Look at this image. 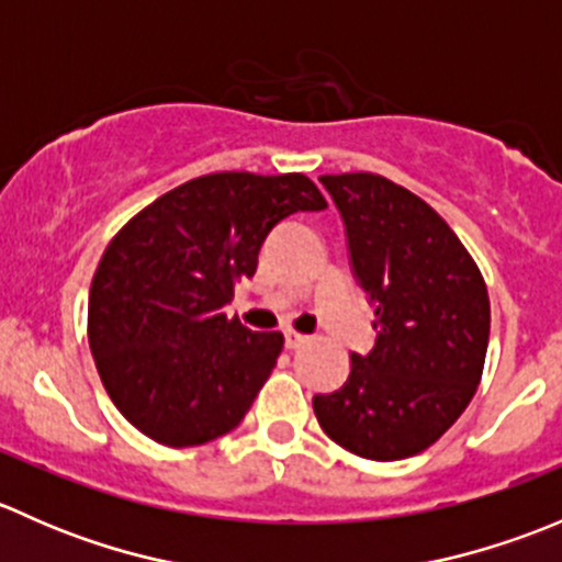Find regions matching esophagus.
Masks as SVG:
<instances>
[{
    "label": "esophagus",
    "mask_w": 562,
    "mask_h": 562,
    "mask_svg": "<svg viewBox=\"0 0 562 562\" xmlns=\"http://www.w3.org/2000/svg\"><path fill=\"white\" fill-rule=\"evenodd\" d=\"M307 342H310L307 334H299V331H293V328H288V331H285V345L291 350L302 348V345H307Z\"/></svg>",
    "instance_id": "34e87169"
}]
</instances>
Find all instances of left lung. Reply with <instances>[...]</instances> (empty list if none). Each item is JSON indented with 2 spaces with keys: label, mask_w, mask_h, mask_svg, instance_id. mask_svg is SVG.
Masks as SVG:
<instances>
[{
  "label": "left lung",
  "mask_w": 562,
  "mask_h": 562,
  "mask_svg": "<svg viewBox=\"0 0 562 562\" xmlns=\"http://www.w3.org/2000/svg\"><path fill=\"white\" fill-rule=\"evenodd\" d=\"M375 307V348L350 356L342 389L313 396L342 449L394 462L429 449L479 389L490 345L484 277L429 203L378 173L321 176Z\"/></svg>",
  "instance_id": "8db88e82"
}]
</instances>
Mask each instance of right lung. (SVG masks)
<instances>
[{
    "instance_id": "1",
    "label": "right lung",
    "mask_w": 562,
    "mask_h": 562,
    "mask_svg": "<svg viewBox=\"0 0 562 562\" xmlns=\"http://www.w3.org/2000/svg\"><path fill=\"white\" fill-rule=\"evenodd\" d=\"M321 209L304 173L223 171L173 187L113 236L89 291V348L135 429L187 449L239 427L285 339L223 307L269 231Z\"/></svg>"
}]
</instances>
